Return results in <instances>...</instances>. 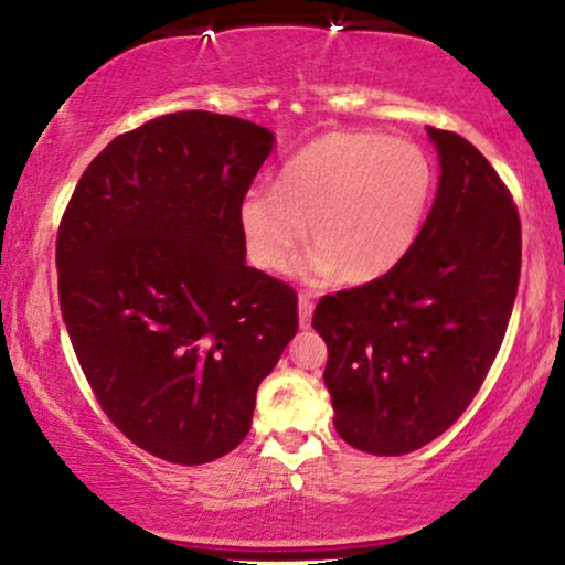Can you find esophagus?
I'll list each match as a JSON object with an SVG mask.
<instances>
[{
    "label": "esophagus",
    "mask_w": 565,
    "mask_h": 565,
    "mask_svg": "<svg viewBox=\"0 0 565 565\" xmlns=\"http://www.w3.org/2000/svg\"><path fill=\"white\" fill-rule=\"evenodd\" d=\"M298 316H300V329L311 327V316H313V300L308 296H300L298 300Z\"/></svg>",
    "instance_id": "1"
}]
</instances>
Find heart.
Here are the masks:
<instances>
[{"instance_id": "obj_1", "label": "heart", "mask_w": 565, "mask_h": 565, "mask_svg": "<svg viewBox=\"0 0 565 565\" xmlns=\"http://www.w3.org/2000/svg\"><path fill=\"white\" fill-rule=\"evenodd\" d=\"M435 188L419 143L375 130H331L285 161L275 190L254 188L238 207L252 262L288 275L308 231L313 269L350 285L388 275L412 249Z\"/></svg>"}]
</instances>
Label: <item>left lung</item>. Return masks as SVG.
<instances>
[{"instance_id":"1","label":"left lung","mask_w":565,"mask_h":565,"mask_svg":"<svg viewBox=\"0 0 565 565\" xmlns=\"http://www.w3.org/2000/svg\"><path fill=\"white\" fill-rule=\"evenodd\" d=\"M431 211L404 259L360 288L323 296L313 329L329 347L323 383L339 437L406 455L450 429L504 342L522 267V223L489 159L452 130Z\"/></svg>"}]
</instances>
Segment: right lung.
<instances>
[{
  "label": "right lung",
  "instance_id": "1",
  "mask_svg": "<svg viewBox=\"0 0 565 565\" xmlns=\"http://www.w3.org/2000/svg\"><path fill=\"white\" fill-rule=\"evenodd\" d=\"M275 136L180 110L113 138L56 236L58 303L97 404L141 450L203 466L249 435L298 331L288 282L246 267L238 207Z\"/></svg>",
  "mask_w": 565,
  "mask_h": 565
}]
</instances>
